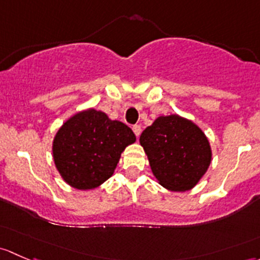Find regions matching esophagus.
Returning <instances> with one entry per match:
<instances>
[{
	"label": "esophagus",
	"mask_w": 260,
	"mask_h": 260,
	"mask_svg": "<svg viewBox=\"0 0 260 260\" xmlns=\"http://www.w3.org/2000/svg\"><path fill=\"white\" fill-rule=\"evenodd\" d=\"M133 131H134V134H135V135L139 138V136H140V134H141V126H140V125H134Z\"/></svg>",
	"instance_id": "34e87169"
}]
</instances>
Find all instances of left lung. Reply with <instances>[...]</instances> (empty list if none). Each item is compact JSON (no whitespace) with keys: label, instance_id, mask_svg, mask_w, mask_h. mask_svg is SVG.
I'll use <instances>...</instances> for the list:
<instances>
[{"label":"left lung","instance_id":"left-lung-1","mask_svg":"<svg viewBox=\"0 0 260 260\" xmlns=\"http://www.w3.org/2000/svg\"><path fill=\"white\" fill-rule=\"evenodd\" d=\"M139 141L157 183L171 191L194 188L211 162L207 135L191 120L176 114L156 117Z\"/></svg>","mask_w":260,"mask_h":260}]
</instances>
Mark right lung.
Segmentation results:
<instances>
[{
  "label": "right lung",
  "instance_id": "add662e5",
  "mask_svg": "<svg viewBox=\"0 0 260 260\" xmlns=\"http://www.w3.org/2000/svg\"><path fill=\"white\" fill-rule=\"evenodd\" d=\"M135 141V134L124 122L86 109L57 130L52 141L53 162L71 188L95 189L111 178L121 152Z\"/></svg>",
  "mask_w": 260,
  "mask_h": 260
}]
</instances>
